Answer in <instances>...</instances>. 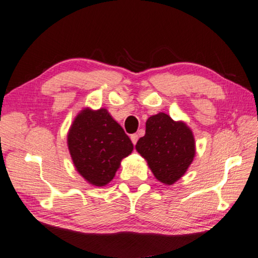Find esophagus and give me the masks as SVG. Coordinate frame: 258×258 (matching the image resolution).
<instances>
[{"label": "esophagus", "mask_w": 258, "mask_h": 258, "mask_svg": "<svg viewBox=\"0 0 258 258\" xmlns=\"http://www.w3.org/2000/svg\"><path fill=\"white\" fill-rule=\"evenodd\" d=\"M138 139H139V137H138V134H132V136H131V140H132L133 145H136V144H137Z\"/></svg>", "instance_id": "esophagus-1"}]
</instances>
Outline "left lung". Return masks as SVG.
Segmentation results:
<instances>
[{
	"label": "left lung",
	"mask_w": 258,
	"mask_h": 258,
	"mask_svg": "<svg viewBox=\"0 0 258 258\" xmlns=\"http://www.w3.org/2000/svg\"><path fill=\"white\" fill-rule=\"evenodd\" d=\"M155 178L171 185L185 174L196 154L195 138L185 122L160 112L146 121V134L136 145Z\"/></svg>",
	"instance_id": "8db88e82"
}]
</instances>
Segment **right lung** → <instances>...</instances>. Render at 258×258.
<instances>
[{"instance_id": "1", "label": "right lung", "mask_w": 258, "mask_h": 258, "mask_svg": "<svg viewBox=\"0 0 258 258\" xmlns=\"http://www.w3.org/2000/svg\"><path fill=\"white\" fill-rule=\"evenodd\" d=\"M67 142L76 170L96 186L110 183L120 161L133 151L128 136L106 109L81 111L69 128Z\"/></svg>"}]
</instances>
